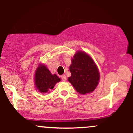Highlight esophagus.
I'll return each instance as SVG.
<instances>
[{"instance_id":"1","label":"esophagus","mask_w":133,"mask_h":133,"mask_svg":"<svg viewBox=\"0 0 133 133\" xmlns=\"http://www.w3.org/2000/svg\"><path fill=\"white\" fill-rule=\"evenodd\" d=\"M61 79H62V80L63 81H66V80H67L66 76H65V75H62L61 76Z\"/></svg>"}]
</instances>
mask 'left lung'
<instances>
[{
    "label": "left lung",
    "mask_w": 133,
    "mask_h": 133,
    "mask_svg": "<svg viewBox=\"0 0 133 133\" xmlns=\"http://www.w3.org/2000/svg\"><path fill=\"white\" fill-rule=\"evenodd\" d=\"M71 76L68 81L77 92L86 94L92 92L98 85L100 74L93 59L87 53L77 51L69 67Z\"/></svg>",
    "instance_id": "left-lung-1"
}]
</instances>
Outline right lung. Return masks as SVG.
Listing matches in <instances>:
<instances>
[{
    "instance_id": "obj_1",
    "label": "right lung",
    "mask_w": 133,
    "mask_h": 133,
    "mask_svg": "<svg viewBox=\"0 0 133 133\" xmlns=\"http://www.w3.org/2000/svg\"><path fill=\"white\" fill-rule=\"evenodd\" d=\"M61 79L56 74H52L45 65L40 64L36 69L34 76V82L39 92L47 93L52 89Z\"/></svg>"
}]
</instances>
